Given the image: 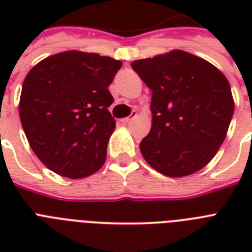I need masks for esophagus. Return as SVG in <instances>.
<instances>
[{
    "mask_svg": "<svg viewBox=\"0 0 252 252\" xmlns=\"http://www.w3.org/2000/svg\"><path fill=\"white\" fill-rule=\"evenodd\" d=\"M134 116H136V114H132V116H128V118H124V119H122V120H120V122L122 123H124V124H126V123H129L130 120H132V119L134 118Z\"/></svg>",
    "mask_w": 252,
    "mask_h": 252,
    "instance_id": "obj_1",
    "label": "esophagus"
}]
</instances>
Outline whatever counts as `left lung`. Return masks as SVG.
I'll use <instances>...</instances> for the list:
<instances>
[{
  "instance_id": "8db88e82",
  "label": "left lung",
  "mask_w": 252,
  "mask_h": 252,
  "mask_svg": "<svg viewBox=\"0 0 252 252\" xmlns=\"http://www.w3.org/2000/svg\"><path fill=\"white\" fill-rule=\"evenodd\" d=\"M132 69L152 90V129L140 142L145 161L172 178L199 171L215 157L233 118L226 77L184 51L136 60Z\"/></svg>"
}]
</instances>
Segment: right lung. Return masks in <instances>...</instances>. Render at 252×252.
<instances>
[{
	"instance_id": "right-lung-1",
	"label": "right lung",
	"mask_w": 252,
	"mask_h": 252,
	"mask_svg": "<svg viewBox=\"0 0 252 252\" xmlns=\"http://www.w3.org/2000/svg\"><path fill=\"white\" fill-rule=\"evenodd\" d=\"M122 61L68 51L36 64L22 86L19 116L37 158L59 175L78 179L106 161L115 129L107 87Z\"/></svg>"
}]
</instances>
